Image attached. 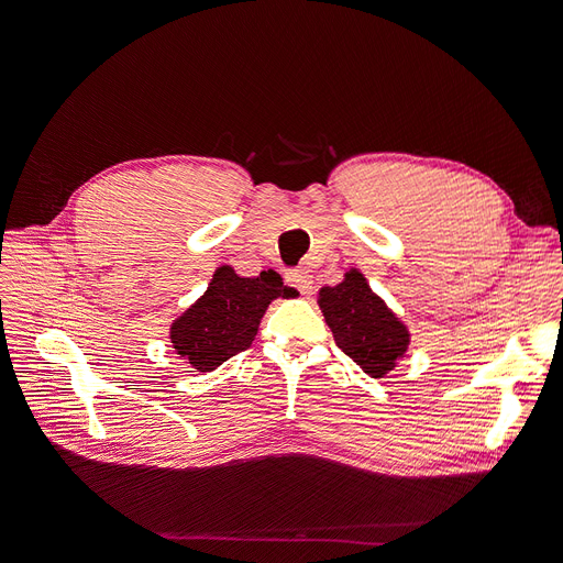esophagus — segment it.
Instances as JSON below:
<instances>
[{
    "label": "esophagus",
    "mask_w": 563,
    "mask_h": 563,
    "mask_svg": "<svg viewBox=\"0 0 563 563\" xmlns=\"http://www.w3.org/2000/svg\"><path fill=\"white\" fill-rule=\"evenodd\" d=\"M285 280H287V285L297 287L303 294V297H308V294L312 291V285H314L312 274L308 269H291V272H287Z\"/></svg>",
    "instance_id": "esophagus-1"
}]
</instances>
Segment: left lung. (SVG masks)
Returning a JSON list of instances; mask_svg holds the SVG:
<instances>
[{"instance_id": "1", "label": "left lung", "mask_w": 563, "mask_h": 563, "mask_svg": "<svg viewBox=\"0 0 563 563\" xmlns=\"http://www.w3.org/2000/svg\"><path fill=\"white\" fill-rule=\"evenodd\" d=\"M317 303L335 344L372 378H383L404 358L410 342L408 329L358 269H349L333 287H321Z\"/></svg>"}]
</instances>
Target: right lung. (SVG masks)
<instances>
[{
	"label": "right lung",
	"instance_id": "1",
	"mask_svg": "<svg viewBox=\"0 0 563 563\" xmlns=\"http://www.w3.org/2000/svg\"><path fill=\"white\" fill-rule=\"evenodd\" d=\"M278 297H297V289L274 269L244 278L223 264L202 297L170 323L173 349L194 369L212 372L253 344L262 314Z\"/></svg>",
	"mask_w": 563,
	"mask_h": 563
}]
</instances>
